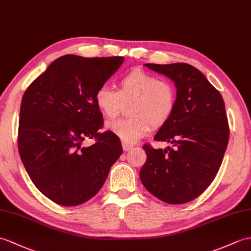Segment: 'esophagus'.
I'll list each match as a JSON object with an SVG mask.
<instances>
[{"instance_id": "esophagus-1", "label": "esophagus", "mask_w": 251, "mask_h": 251, "mask_svg": "<svg viewBox=\"0 0 251 251\" xmlns=\"http://www.w3.org/2000/svg\"><path fill=\"white\" fill-rule=\"evenodd\" d=\"M133 148V145L131 144H128V143H123V150L125 151V152H128V151H130L131 149Z\"/></svg>"}]
</instances>
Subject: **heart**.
Returning <instances> with one entry per match:
<instances>
[{"label":"heart","mask_w":251,"mask_h":251,"mask_svg":"<svg viewBox=\"0 0 251 251\" xmlns=\"http://www.w3.org/2000/svg\"><path fill=\"white\" fill-rule=\"evenodd\" d=\"M176 89L167 79L136 68L119 80L118 91L102 85L95 93V103L107 120H114L124 103L130 116L109 123L107 128L125 143H135L151 128L164 126L176 106Z\"/></svg>","instance_id":"heart-1"}]
</instances>
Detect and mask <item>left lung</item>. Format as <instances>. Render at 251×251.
Instances as JSON below:
<instances>
[{"label":"left lung","instance_id":"1","mask_svg":"<svg viewBox=\"0 0 251 251\" xmlns=\"http://www.w3.org/2000/svg\"><path fill=\"white\" fill-rule=\"evenodd\" d=\"M176 86V106L154 140L173 148L155 150L144 144L147 161L140 170L143 186L157 199L183 204L212 184L229 141L223 96L199 69L186 63L145 64Z\"/></svg>","mask_w":251,"mask_h":251}]
</instances>
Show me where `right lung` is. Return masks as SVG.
I'll use <instances>...</instances> for the list:
<instances>
[{
    "label": "right lung",
    "instance_id": "1",
    "mask_svg": "<svg viewBox=\"0 0 251 251\" xmlns=\"http://www.w3.org/2000/svg\"><path fill=\"white\" fill-rule=\"evenodd\" d=\"M123 56L63 55L35 79L21 101L18 151L34 185L51 201L75 206L102 187L123 148L112 131L99 132L98 87L118 71ZM87 137L91 147H82Z\"/></svg>",
    "mask_w": 251,
    "mask_h": 251
}]
</instances>
